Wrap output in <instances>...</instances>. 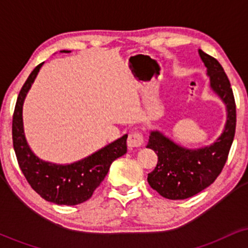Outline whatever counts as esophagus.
<instances>
[{
	"label": "esophagus",
	"instance_id": "1",
	"mask_svg": "<svg viewBox=\"0 0 248 248\" xmlns=\"http://www.w3.org/2000/svg\"><path fill=\"white\" fill-rule=\"evenodd\" d=\"M143 135L140 132H133L128 135L127 146L133 149V148H140L143 144Z\"/></svg>",
	"mask_w": 248,
	"mask_h": 248
}]
</instances>
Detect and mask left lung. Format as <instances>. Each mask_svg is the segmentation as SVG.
I'll list each match as a JSON object with an SVG mask.
<instances>
[{
  "instance_id": "1",
  "label": "left lung",
  "mask_w": 248,
  "mask_h": 248,
  "mask_svg": "<svg viewBox=\"0 0 248 248\" xmlns=\"http://www.w3.org/2000/svg\"><path fill=\"white\" fill-rule=\"evenodd\" d=\"M210 78V87L226 106V122L220 136L210 146L197 149L182 147L158 130H152L147 148L158 161L148 173V183L162 197L186 199L211 186L226 163L235 133V102L226 73L219 62L198 50Z\"/></svg>"
}]
</instances>
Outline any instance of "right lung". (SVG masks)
<instances>
[{
  "instance_id": "obj_1",
  "label": "right lung",
  "mask_w": 248,
  "mask_h": 248,
  "mask_svg": "<svg viewBox=\"0 0 248 248\" xmlns=\"http://www.w3.org/2000/svg\"><path fill=\"white\" fill-rule=\"evenodd\" d=\"M62 52H71L62 50ZM42 64L28 77L17 98L13 116V143L19 168L35 191L45 201L58 205H77L92 197L106 177L113 161L127 153V134L92 155L70 164L43 161L33 154L25 139L23 104Z\"/></svg>"
}]
</instances>
